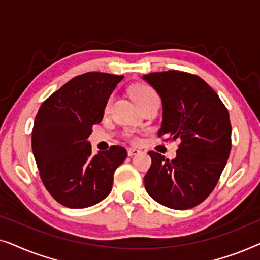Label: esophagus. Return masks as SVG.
<instances>
[{"label":"esophagus","mask_w":260,"mask_h":260,"mask_svg":"<svg viewBox=\"0 0 260 260\" xmlns=\"http://www.w3.org/2000/svg\"><path fill=\"white\" fill-rule=\"evenodd\" d=\"M140 152H141V150H138V149H136V148H129V149H127V155H129V156L137 155V154H140Z\"/></svg>","instance_id":"esophagus-1"}]
</instances>
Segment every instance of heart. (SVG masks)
<instances>
[{"label": "heart", "instance_id": "heart-1", "mask_svg": "<svg viewBox=\"0 0 260 260\" xmlns=\"http://www.w3.org/2000/svg\"><path fill=\"white\" fill-rule=\"evenodd\" d=\"M152 95H156V92L152 90L151 87L147 86V85H138V86L133 88V97L138 105H140L141 103L147 101V99L152 97ZM110 104H111V98L109 99L108 103H106V106H105L106 110L109 109Z\"/></svg>", "mask_w": 260, "mask_h": 260}]
</instances>
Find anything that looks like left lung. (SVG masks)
Masks as SVG:
<instances>
[{
    "mask_svg": "<svg viewBox=\"0 0 260 260\" xmlns=\"http://www.w3.org/2000/svg\"><path fill=\"white\" fill-rule=\"evenodd\" d=\"M162 102L159 136L180 140L169 161L150 151L144 176L148 194L166 207L189 209L201 204L218 183L231 152L230 115L214 90L193 74L168 71L144 74Z\"/></svg>",
    "mask_w": 260,
    "mask_h": 260,
    "instance_id": "1",
    "label": "left lung"
}]
</instances>
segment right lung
Listing matches in <instances>:
<instances>
[{
    "instance_id": "add662e5",
    "label": "right lung",
    "mask_w": 260,
    "mask_h": 260,
    "mask_svg": "<svg viewBox=\"0 0 260 260\" xmlns=\"http://www.w3.org/2000/svg\"><path fill=\"white\" fill-rule=\"evenodd\" d=\"M123 78L102 72L74 77L39 109L31 133L34 158L46 189L65 207L85 208L104 200L113 173L126 158L118 145L92 156L87 140Z\"/></svg>"
}]
</instances>
